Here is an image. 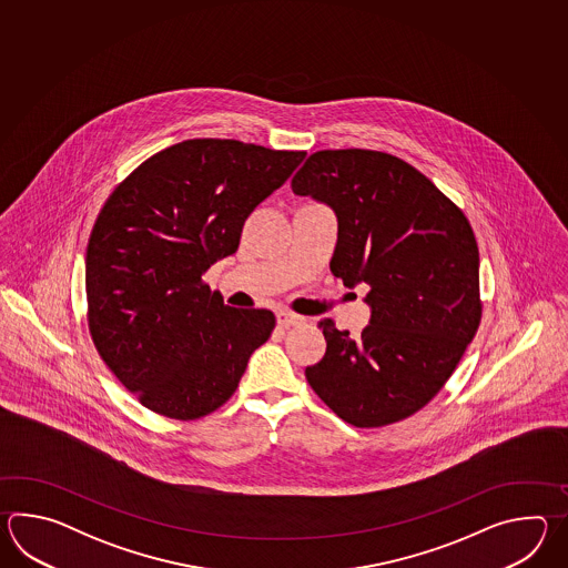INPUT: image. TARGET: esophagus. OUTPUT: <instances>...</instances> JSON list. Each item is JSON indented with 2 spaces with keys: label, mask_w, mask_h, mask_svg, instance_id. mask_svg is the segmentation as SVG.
I'll return each mask as SVG.
<instances>
[{
  "label": "esophagus",
  "mask_w": 568,
  "mask_h": 568,
  "mask_svg": "<svg viewBox=\"0 0 568 568\" xmlns=\"http://www.w3.org/2000/svg\"><path fill=\"white\" fill-rule=\"evenodd\" d=\"M304 318L298 314L286 313V311H280L278 313V325L280 326H296L302 325Z\"/></svg>",
  "instance_id": "obj_1"
}]
</instances>
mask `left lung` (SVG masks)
Wrapping results in <instances>:
<instances>
[{
    "label": "left lung",
    "mask_w": 568,
    "mask_h": 568,
    "mask_svg": "<svg viewBox=\"0 0 568 568\" xmlns=\"http://www.w3.org/2000/svg\"><path fill=\"white\" fill-rule=\"evenodd\" d=\"M292 191L333 209V276L367 284L362 337L321 323L325 357L306 379L345 423L372 428L420 410L455 372L481 321L471 225L423 172L375 150H321Z\"/></svg>",
    "instance_id": "1"
}]
</instances>
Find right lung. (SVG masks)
Returning <instances> with one entry per match:
<instances>
[{"label":"right lung","instance_id":"add662e5","mask_svg":"<svg viewBox=\"0 0 568 568\" xmlns=\"http://www.w3.org/2000/svg\"><path fill=\"white\" fill-rule=\"evenodd\" d=\"M304 156L186 140L148 158L101 209L87 245L89 331L145 408L176 420L217 410L272 335V311L231 308L203 276L237 252L245 219Z\"/></svg>","mask_w":568,"mask_h":568}]
</instances>
